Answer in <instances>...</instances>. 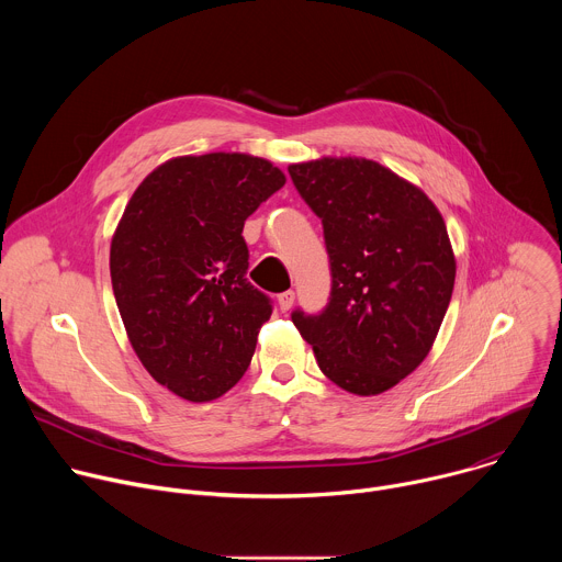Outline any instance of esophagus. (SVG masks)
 <instances>
[{
    "instance_id": "obj_1",
    "label": "esophagus",
    "mask_w": 562,
    "mask_h": 562,
    "mask_svg": "<svg viewBox=\"0 0 562 562\" xmlns=\"http://www.w3.org/2000/svg\"><path fill=\"white\" fill-rule=\"evenodd\" d=\"M293 300H295V293H293V291L280 293V295H278V306H280V311L286 313V311L293 306Z\"/></svg>"
}]
</instances>
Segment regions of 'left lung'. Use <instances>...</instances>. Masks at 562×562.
Masks as SVG:
<instances>
[{
  "label": "left lung",
  "mask_w": 562,
  "mask_h": 562,
  "mask_svg": "<svg viewBox=\"0 0 562 562\" xmlns=\"http://www.w3.org/2000/svg\"><path fill=\"white\" fill-rule=\"evenodd\" d=\"M289 176L323 220L331 295L323 313L293 311L317 367L349 393L375 395L429 353L447 313L456 258L436 204L364 157L291 165Z\"/></svg>",
  "instance_id": "1"
}]
</instances>
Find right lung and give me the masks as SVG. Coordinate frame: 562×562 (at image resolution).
<instances>
[{
    "label": "right lung",
    "mask_w": 562,
    "mask_h": 562,
    "mask_svg": "<svg viewBox=\"0 0 562 562\" xmlns=\"http://www.w3.org/2000/svg\"><path fill=\"white\" fill-rule=\"evenodd\" d=\"M247 153L173 157L135 189L111 243V282L144 369L191 403L251 364L271 300L247 280L245 220L284 187Z\"/></svg>",
    "instance_id": "obj_1"
}]
</instances>
